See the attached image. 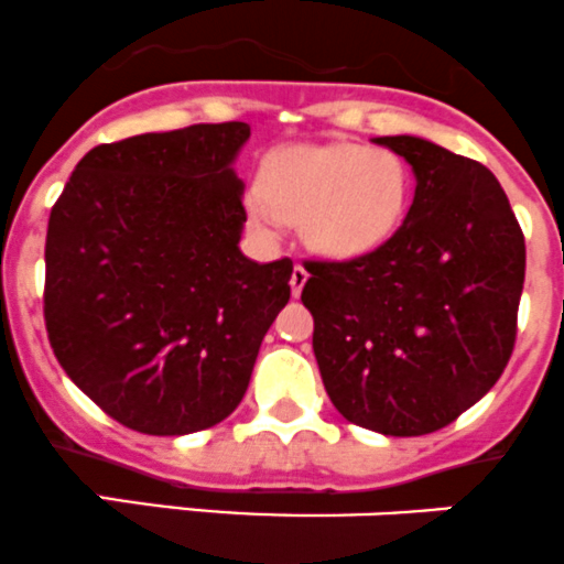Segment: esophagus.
<instances>
[{
    "label": "esophagus",
    "instance_id": "34e87169",
    "mask_svg": "<svg viewBox=\"0 0 564 564\" xmlns=\"http://www.w3.org/2000/svg\"><path fill=\"white\" fill-rule=\"evenodd\" d=\"M305 281H308V270H305L303 264H294V270H292V294L294 297H297L300 292H303V286H305Z\"/></svg>",
    "mask_w": 564,
    "mask_h": 564
}]
</instances>
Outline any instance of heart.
Returning <instances> with one entry per match:
<instances>
[{
	"label": "heart",
	"instance_id": "heart-1",
	"mask_svg": "<svg viewBox=\"0 0 564 564\" xmlns=\"http://www.w3.org/2000/svg\"><path fill=\"white\" fill-rule=\"evenodd\" d=\"M413 173L402 154L358 143L292 145L272 154L248 189L250 217L264 231L300 223L305 245L327 259H360L402 226Z\"/></svg>",
	"mask_w": 564,
	"mask_h": 564
}]
</instances>
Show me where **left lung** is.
Returning a JSON list of instances; mask_svg holds the SVG:
<instances>
[{"label":"left lung","instance_id":"left-lung-1","mask_svg":"<svg viewBox=\"0 0 564 564\" xmlns=\"http://www.w3.org/2000/svg\"><path fill=\"white\" fill-rule=\"evenodd\" d=\"M415 173L399 231L347 261H305L314 355L338 413L427 435L477 404L516 347L527 245L494 173L421 137H377Z\"/></svg>","mask_w":564,"mask_h":564}]
</instances>
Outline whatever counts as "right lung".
<instances>
[{
	"label": "right lung",
	"instance_id": "1",
	"mask_svg": "<svg viewBox=\"0 0 564 564\" xmlns=\"http://www.w3.org/2000/svg\"><path fill=\"white\" fill-rule=\"evenodd\" d=\"M248 137L228 120L96 145L52 206L48 344L137 433L187 435L231 415L289 303L292 259L239 250L248 215L231 162Z\"/></svg>",
	"mask_w": 564,
	"mask_h": 564
}]
</instances>
